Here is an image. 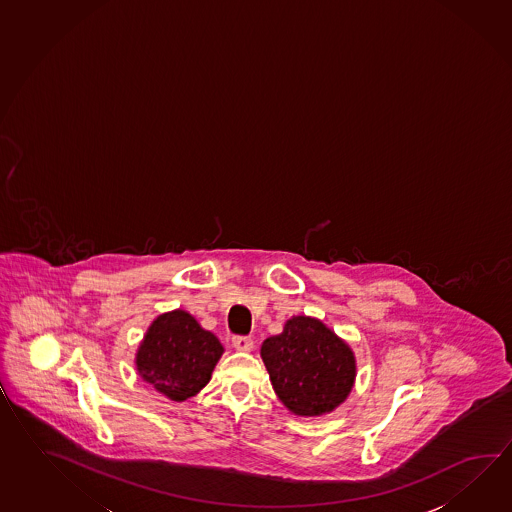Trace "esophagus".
I'll list each match as a JSON object with an SVG mask.
<instances>
[{"label":"esophagus","instance_id":"obj_1","mask_svg":"<svg viewBox=\"0 0 512 512\" xmlns=\"http://www.w3.org/2000/svg\"><path fill=\"white\" fill-rule=\"evenodd\" d=\"M231 343H233V348L239 352H251V348H253L251 337H246V335H235Z\"/></svg>","mask_w":512,"mask_h":512}]
</instances>
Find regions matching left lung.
<instances>
[{"label": "left lung", "mask_w": 512, "mask_h": 512, "mask_svg": "<svg viewBox=\"0 0 512 512\" xmlns=\"http://www.w3.org/2000/svg\"><path fill=\"white\" fill-rule=\"evenodd\" d=\"M261 357L273 390L295 416L317 418L343 405L354 388V350L310 315H293L264 339Z\"/></svg>", "instance_id": "obj_1"}]
</instances>
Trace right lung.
I'll return each mask as SVG.
<instances>
[{
	"instance_id": "1",
	"label": "right lung",
	"mask_w": 512,
	"mask_h": 512,
	"mask_svg": "<svg viewBox=\"0 0 512 512\" xmlns=\"http://www.w3.org/2000/svg\"><path fill=\"white\" fill-rule=\"evenodd\" d=\"M224 354L217 335L186 310L160 313L149 324L135 355L140 379L171 401L197 396Z\"/></svg>"
}]
</instances>
